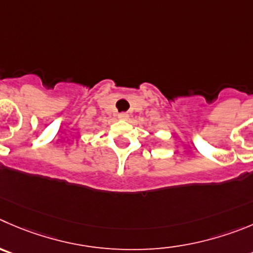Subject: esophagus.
<instances>
[{
	"label": "esophagus",
	"mask_w": 253,
	"mask_h": 253,
	"mask_svg": "<svg viewBox=\"0 0 253 253\" xmlns=\"http://www.w3.org/2000/svg\"><path fill=\"white\" fill-rule=\"evenodd\" d=\"M118 118L122 120H126L129 118V115L126 113H120V114H118Z\"/></svg>",
	"instance_id": "esophagus-1"
}]
</instances>
